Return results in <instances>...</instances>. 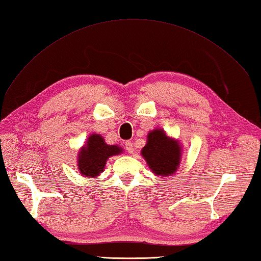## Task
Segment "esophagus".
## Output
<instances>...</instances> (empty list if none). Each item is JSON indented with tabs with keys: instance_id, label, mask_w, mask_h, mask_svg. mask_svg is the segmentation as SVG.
I'll return each mask as SVG.
<instances>
[{
	"instance_id": "obj_1",
	"label": "esophagus",
	"mask_w": 261,
	"mask_h": 261,
	"mask_svg": "<svg viewBox=\"0 0 261 261\" xmlns=\"http://www.w3.org/2000/svg\"><path fill=\"white\" fill-rule=\"evenodd\" d=\"M125 147H126V149H127V151L129 152V154H133V152H134V145H133V143L132 142H126L125 143Z\"/></svg>"
}]
</instances>
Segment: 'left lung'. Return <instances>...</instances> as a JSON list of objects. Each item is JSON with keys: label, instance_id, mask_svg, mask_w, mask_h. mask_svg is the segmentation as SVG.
Segmentation results:
<instances>
[{"label": "left lung", "instance_id": "8db88e82", "mask_svg": "<svg viewBox=\"0 0 261 261\" xmlns=\"http://www.w3.org/2000/svg\"><path fill=\"white\" fill-rule=\"evenodd\" d=\"M181 144L179 139L169 137L162 128H155L147 134V142L141 154L150 171L158 177L174 175L181 162Z\"/></svg>", "mask_w": 261, "mask_h": 261}]
</instances>
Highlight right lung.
Instances as JSON below:
<instances>
[{
  "label": "right lung",
  "mask_w": 261,
  "mask_h": 261,
  "mask_svg": "<svg viewBox=\"0 0 261 261\" xmlns=\"http://www.w3.org/2000/svg\"><path fill=\"white\" fill-rule=\"evenodd\" d=\"M118 145L106 144L100 134H92L86 139L77 154V169L83 177L96 178L104 171L107 160L123 152Z\"/></svg>",
  "instance_id": "1"
}]
</instances>
